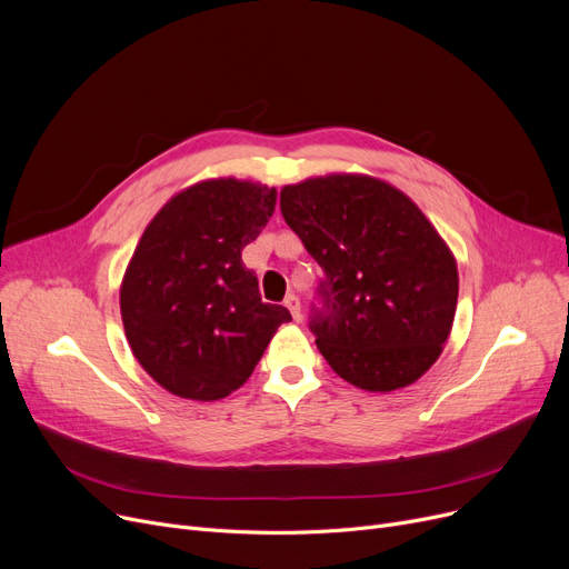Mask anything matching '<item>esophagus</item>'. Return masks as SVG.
Wrapping results in <instances>:
<instances>
[{
  "label": "esophagus",
  "instance_id": "obj_1",
  "mask_svg": "<svg viewBox=\"0 0 569 569\" xmlns=\"http://www.w3.org/2000/svg\"><path fill=\"white\" fill-rule=\"evenodd\" d=\"M283 305H286V309L292 313V320H301V305H299V297L297 295H288L286 299H283Z\"/></svg>",
  "mask_w": 569,
  "mask_h": 569
}]
</instances>
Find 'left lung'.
Masks as SVG:
<instances>
[{
  "label": "left lung",
  "instance_id": "1",
  "mask_svg": "<svg viewBox=\"0 0 569 569\" xmlns=\"http://www.w3.org/2000/svg\"><path fill=\"white\" fill-rule=\"evenodd\" d=\"M281 214L322 268L309 329L346 382L393 391L437 361L458 307L456 258L426 214L368 176L281 189Z\"/></svg>",
  "mask_w": 569,
  "mask_h": 569
}]
</instances>
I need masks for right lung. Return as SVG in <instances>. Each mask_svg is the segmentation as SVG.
Segmentation results:
<instances>
[{"label":"right lung","mask_w":569,"mask_h":569,"mask_svg":"<svg viewBox=\"0 0 569 569\" xmlns=\"http://www.w3.org/2000/svg\"><path fill=\"white\" fill-rule=\"evenodd\" d=\"M277 189L236 178L176 194L146 226L121 286L132 355L180 398L219 400L240 389L286 307L262 305L242 249L270 221Z\"/></svg>","instance_id":"obj_1"}]
</instances>
